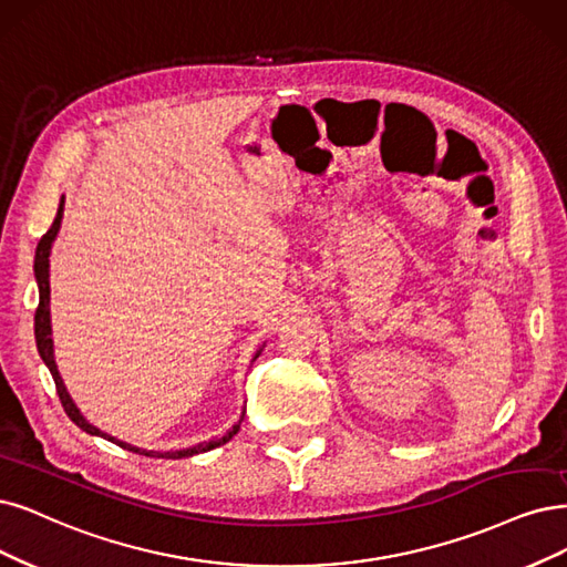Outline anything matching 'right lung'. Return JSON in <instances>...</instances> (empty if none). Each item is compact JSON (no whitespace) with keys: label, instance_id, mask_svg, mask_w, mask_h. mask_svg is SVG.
I'll return each instance as SVG.
<instances>
[{"label":"right lung","instance_id":"add662e5","mask_svg":"<svg viewBox=\"0 0 567 567\" xmlns=\"http://www.w3.org/2000/svg\"><path fill=\"white\" fill-rule=\"evenodd\" d=\"M62 203H65V200H60L58 215H55L51 228L47 230L44 236H41V240H39V245H37V255H34V276H37V285H39V306H37V312H34V339H37V350H39L41 360H44V364L49 367V371H51V375H53L55 390H58V396H60V404H62V409H65V413L70 415V421H72L74 425H79L83 432L104 436V439H110V442L118 444L121 449H128V451H133V453H140V449H135V446H131V444H125V442H118V439L100 432L97 427H93V425L86 421V417H83V415L79 413V409H76L74 402L70 400V394H68L65 385H62V379H60L55 360H53L51 312H49V299H51V287H49V257H51V245H53V240H55V236H58L60 219H62ZM240 421H243V417H240ZM238 430H240V423L234 425V430H228L224 436L213 439V442H207V444H198V446H194V449H179V451H165V453H161V451H142V453L150 455V457L179 460V457L196 455V453H203V451H209V449H217V446L230 442V439H234V434H236Z\"/></svg>","mask_w":567,"mask_h":567}]
</instances>
